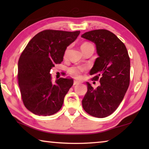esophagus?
<instances>
[{"label": "esophagus", "mask_w": 149, "mask_h": 149, "mask_svg": "<svg viewBox=\"0 0 149 149\" xmlns=\"http://www.w3.org/2000/svg\"><path fill=\"white\" fill-rule=\"evenodd\" d=\"M80 84V82L78 81H74V85H79Z\"/></svg>", "instance_id": "1"}]
</instances>
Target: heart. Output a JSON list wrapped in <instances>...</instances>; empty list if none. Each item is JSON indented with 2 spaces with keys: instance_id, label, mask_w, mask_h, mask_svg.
<instances>
[{
  "instance_id": "obj_1",
  "label": "heart",
  "mask_w": 149,
  "mask_h": 149,
  "mask_svg": "<svg viewBox=\"0 0 149 149\" xmlns=\"http://www.w3.org/2000/svg\"><path fill=\"white\" fill-rule=\"evenodd\" d=\"M90 46H93V45L91 43H89V42H84V43H83L81 45V49L82 50ZM69 50H70V47H67V49H65L64 54V58L67 57L68 54V52H69ZM84 70H85L84 68L81 66H72L68 69V73L73 77H76V78H80L81 74V73L84 71Z\"/></svg>"
}]
</instances>
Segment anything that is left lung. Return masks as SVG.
Segmentation results:
<instances>
[{"label": "left lung", "instance_id": "obj_1", "mask_svg": "<svg viewBox=\"0 0 149 149\" xmlns=\"http://www.w3.org/2000/svg\"><path fill=\"white\" fill-rule=\"evenodd\" d=\"M81 37L94 42L97 54L89 72L100 79L94 89L87 82V92L82 100L85 112L97 118L112 114L122 102L130 81V60L125 45L113 33L97 29L85 33Z\"/></svg>", "mask_w": 149, "mask_h": 149}]
</instances>
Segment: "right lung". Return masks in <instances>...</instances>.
Here are the masks:
<instances>
[{
  "mask_svg": "<svg viewBox=\"0 0 149 149\" xmlns=\"http://www.w3.org/2000/svg\"><path fill=\"white\" fill-rule=\"evenodd\" d=\"M80 31L44 30L33 37L18 60L17 79L25 107L38 116H50L62 108L65 95L74 84L72 78L52 81L50 70L60 64L66 48Z\"/></svg>",
  "mask_w": 149,
  "mask_h": 149,
  "instance_id": "obj_1",
  "label": "right lung"
}]
</instances>
